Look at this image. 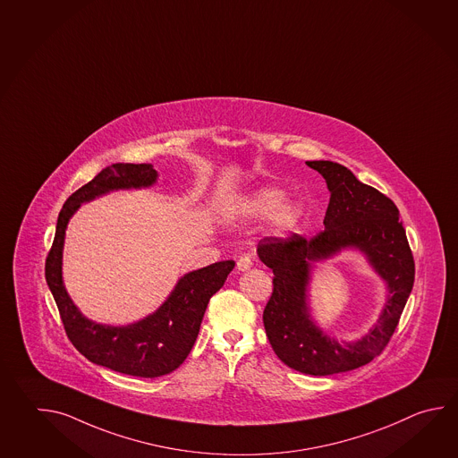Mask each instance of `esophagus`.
I'll use <instances>...</instances> for the list:
<instances>
[{"label": "esophagus", "instance_id": "esophagus-1", "mask_svg": "<svg viewBox=\"0 0 458 458\" xmlns=\"http://www.w3.org/2000/svg\"><path fill=\"white\" fill-rule=\"evenodd\" d=\"M252 267V258L251 256H248V254H244L242 256L238 262H236V269L240 272L250 271Z\"/></svg>", "mask_w": 458, "mask_h": 458}]
</instances>
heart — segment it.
<instances>
[{
	"instance_id": "b5f03b06",
	"label": "heart",
	"mask_w": 458,
	"mask_h": 458,
	"mask_svg": "<svg viewBox=\"0 0 458 458\" xmlns=\"http://www.w3.org/2000/svg\"><path fill=\"white\" fill-rule=\"evenodd\" d=\"M236 214L248 220H266L272 216V233L289 236L301 222L305 208L299 200H287L284 189L262 186L236 206Z\"/></svg>"
}]
</instances>
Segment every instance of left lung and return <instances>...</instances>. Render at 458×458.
<instances>
[{
	"label": "left lung",
	"mask_w": 458,
	"mask_h": 458,
	"mask_svg": "<svg viewBox=\"0 0 458 458\" xmlns=\"http://www.w3.org/2000/svg\"><path fill=\"white\" fill-rule=\"evenodd\" d=\"M329 189L325 230L313 238H264L258 256L274 272V290L262 321L274 352L301 374H341L369 364L388 344L414 284V259L392 199L333 161H309ZM344 249L362 251L387 285L383 313L357 342H337L310 317L308 287L315 261Z\"/></svg>",
	"instance_id": "8db88e82"
}]
</instances>
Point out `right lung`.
<instances>
[{
  "instance_id": "1",
  "label": "right lung",
  "mask_w": 458,
  "mask_h": 458,
  "mask_svg": "<svg viewBox=\"0 0 458 458\" xmlns=\"http://www.w3.org/2000/svg\"><path fill=\"white\" fill-rule=\"evenodd\" d=\"M153 165L115 163L66 199L56 220L55 238L46 261V279L55 299L66 336L93 364L115 372L155 378L171 374L186 360L196 343L210 297L224 287L234 261H220L187 272L157 311L127 327H109L88 319L70 299L62 276L66 226L84 202L119 189L153 186Z\"/></svg>"
}]
</instances>
